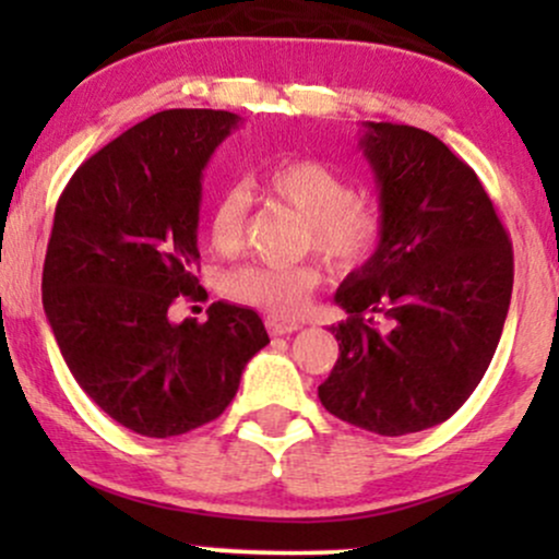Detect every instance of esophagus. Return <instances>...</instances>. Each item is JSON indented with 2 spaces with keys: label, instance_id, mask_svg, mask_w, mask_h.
Returning a JSON list of instances; mask_svg holds the SVG:
<instances>
[{
  "label": "esophagus",
  "instance_id": "esophagus-1",
  "mask_svg": "<svg viewBox=\"0 0 559 559\" xmlns=\"http://www.w3.org/2000/svg\"><path fill=\"white\" fill-rule=\"evenodd\" d=\"M265 325H267V331H271V336H288V333L301 329L299 320H288V318H281V316H267Z\"/></svg>",
  "mask_w": 559,
  "mask_h": 559
}]
</instances>
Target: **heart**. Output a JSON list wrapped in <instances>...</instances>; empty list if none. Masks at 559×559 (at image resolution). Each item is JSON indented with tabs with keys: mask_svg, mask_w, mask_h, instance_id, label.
Here are the masks:
<instances>
[{
	"mask_svg": "<svg viewBox=\"0 0 559 559\" xmlns=\"http://www.w3.org/2000/svg\"><path fill=\"white\" fill-rule=\"evenodd\" d=\"M267 189L292 204L310 223V243L333 267L352 271L373 258L381 243L383 217L373 202L357 194L355 183L318 159L281 163L265 176ZM249 191L228 186L210 210V239L221 252H236L243 239ZM320 284V271L310 262L299 265H243L226 278V292L243 305L294 316Z\"/></svg>",
	"mask_w": 559,
	"mask_h": 559,
	"instance_id": "heart-1",
	"label": "heart"
}]
</instances>
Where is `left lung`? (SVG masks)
<instances>
[{
    "instance_id": "1",
    "label": "left lung",
    "mask_w": 559,
    "mask_h": 559,
    "mask_svg": "<svg viewBox=\"0 0 559 559\" xmlns=\"http://www.w3.org/2000/svg\"><path fill=\"white\" fill-rule=\"evenodd\" d=\"M360 150L383 234L333 294L346 320L331 325L338 360L318 396L370 433H418L452 418L489 368L510 310L512 243L476 173L433 133L365 123Z\"/></svg>"
}]
</instances>
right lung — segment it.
<instances>
[{"label":"right lung","mask_w":559,"mask_h":559,"mask_svg":"<svg viewBox=\"0 0 559 559\" xmlns=\"http://www.w3.org/2000/svg\"><path fill=\"white\" fill-rule=\"evenodd\" d=\"M241 123L226 110H165L128 128L73 173L44 260V312L79 386L150 439L215 420L265 344L249 307L213 301L207 320H173L204 299L194 265L202 173Z\"/></svg>","instance_id":"add662e5"}]
</instances>
